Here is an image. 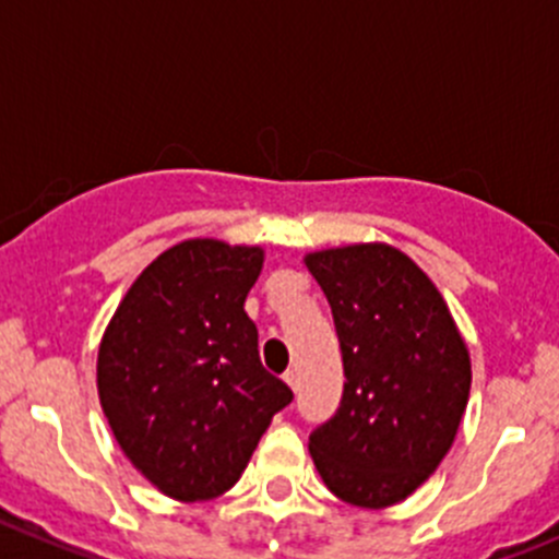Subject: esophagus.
<instances>
[{"label": "esophagus", "mask_w": 559, "mask_h": 559, "mask_svg": "<svg viewBox=\"0 0 559 559\" xmlns=\"http://www.w3.org/2000/svg\"><path fill=\"white\" fill-rule=\"evenodd\" d=\"M284 380H286V383H289V389H292V391L300 389V372H297V369H286V372H284Z\"/></svg>", "instance_id": "obj_1"}]
</instances>
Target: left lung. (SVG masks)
<instances>
[{"label": "left lung", "instance_id": "obj_1", "mask_svg": "<svg viewBox=\"0 0 559 559\" xmlns=\"http://www.w3.org/2000/svg\"><path fill=\"white\" fill-rule=\"evenodd\" d=\"M336 325L344 391L309 436L325 485L358 508L414 493L455 441L472 364L432 281L389 245L306 259Z\"/></svg>", "mask_w": 559, "mask_h": 559}]
</instances>
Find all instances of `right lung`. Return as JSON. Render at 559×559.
Here are the masks:
<instances>
[{
  "instance_id": "add662e5",
  "label": "right lung",
  "mask_w": 559,
  "mask_h": 559,
  "mask_svg": "<svg viewBox=\"0 0 559 559\" xmlns=\"http://www.w3.org/2000/svg\"><path fill=\"white\" fill-rule=\"evenodd\" d=\"M262 250L187 239L143 270L98 350V397L121 450L165 497L226 493L292 389L259 358L245 297Z\"/></svg>"
}]
</instances>
